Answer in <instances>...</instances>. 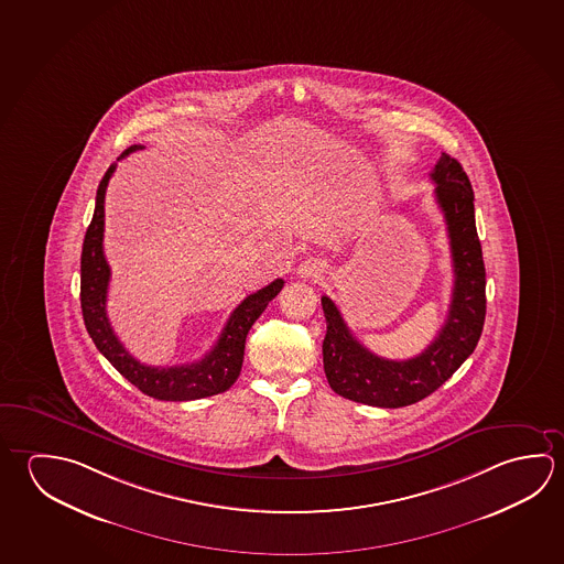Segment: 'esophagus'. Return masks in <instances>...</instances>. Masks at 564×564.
<instances>
[{
  "mask_svg": "<svg viewBox=\"0 0 564 564\" xmlns=\"http://www.w3.org/2000/svg\"><path fill=\"white\" fill-rule=\"evenodd\" d=\"M323 273H325V261L316 258L306 259L296 269V275L303 279H318Z\"/></svg>",
  "mask_w": 564,
  "mask_h": 564,
  "instance_id": "34e87169",
  "label": "esophagus"
}]
</instances>
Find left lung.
<instances>
[{"mask_svg": "<svg viewBox=\"0 0 564 564\" xmlns=\"http://www.w3.org/2000/svg\"><path fill=\"white\" fill-rule=\"evenodd\" d=\"M430 178L444 212L454 261V291L445 323L424 352L388 360L356 340L335 303L323 296L326 335L323 365L336 394L360 404L402 408L424 400L452 378L479 343L484 330L485 265L475 228L474 189L462 164L442 154Z\"/></svg>", "mask_w": 564, "mask_h": 564, "instance_id": "obj_1", "label": "left lung"}]
</instances>
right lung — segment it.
<instances>
[{
	"label": "right lung",
	"mask_w": 564,
	"mask_h": 564,
	"mask_svg": "<svg viewBox=\"0 0 564 564\" xmlns=\"http://www.w3.org/2000/svg\"><path fill=\"white\" fill-rule=\"evenodd\" d=\"M142 149L144 147L140 144H132L120 154V159ZM117 164H110L107 174L100 180L95 214L85 234L83 253H80V308H83V318L90 338L110 365L115 366L130 384L137 386L140 392H144L150 398L169 400V402H188V400H199V398L226 392L238 380L241 372L249 328L265 311L269 301L278 296L285 281L275 279L273 283L259 289L258 293L246 296L241 305L236 306V311L229 316L218 343L198 362L182 366L142 365L122 346L107 316L110 268L102 251V236H105V194Z\"/></svg>",
	"instance_id": "obj_1"
}]
</instances>
